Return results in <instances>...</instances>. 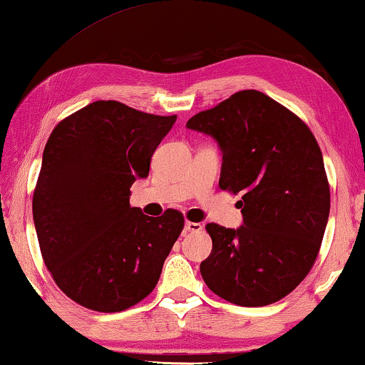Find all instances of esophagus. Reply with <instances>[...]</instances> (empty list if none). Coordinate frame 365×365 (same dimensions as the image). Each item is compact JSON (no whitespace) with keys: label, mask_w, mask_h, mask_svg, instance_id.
Masks as SVG:
<instances>
[{"label":"esophagus","mask_w":365,"mask_h":365,"mask_svg":"<svg viewBox=\"0 0 365 365\" xmlns=\"http://www.w3.org/2000/svg\"><path fill=\"white\" fill-rule=\"evenodd\" d=\"M184 229H186L187 232H199V231H202V224L186 221V224H184Z\"/></svg>","instance_id":"34e87169"}]
</instances>
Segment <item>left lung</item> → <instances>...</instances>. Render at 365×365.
Listing matches in <instances>:
<instances>
[{"label":"left lung","mask_w":365,"mask_h":365,"mask_svg":"<svg viewBox=\"0 0 365 365\" xmlns=\"http://www.w3.org/2000/svg\"><path fill=\"white\" fill-rule=\"evenodd\" d=\"M186 126L216 139L219 187L242 194L241 227L206 226L212 251L201 262L204 282L237 306L281 301L312 269L327 226L331 191L316 138L256 89L234 93Z\"/></svg>","instance_id":"8db88e82"}]
</instances>
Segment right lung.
<instances>
[{
    "label": "right lung",
    "instance_id": "obj_1",
    "mask_svg": "<svg viewBox=\"0 0 365 365\" xmlns=\"http://www.w3.org/2000/svg\"><path fill=\"white\" fill-rule=\"evenodd\" d=\"M178 116L94 101L53 129L33 194L39 249L54 282L79 306L119 312L153 292L184 227L168 209L149 217L129 187Z\"/></svg>",
    "mask_w": 365,
    "mask_h": 365
}]
</instances>
